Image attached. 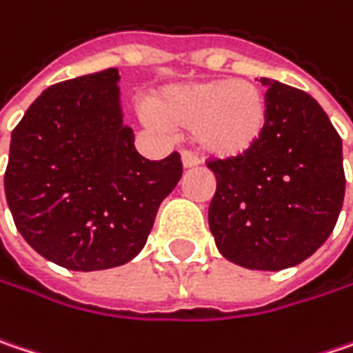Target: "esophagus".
Wrapping results in <instances>:
<instances>
[{
	"mask_svg": "<svg viewBox=\"0 0 353 353\" xmlns=\"http://www.w3.org/2000/svg\"><path fill=\"white\" fill-rule=\"evenodd\" d=\"M198 157L196 155H192L190 151H181V165H183V170H192V168H198Z\"/></svg>",
	"mask_w": 353,
	"mask_h": 353,
	"instance_id": "34e87169",
	"label": "esophagus"
}]
</instances>
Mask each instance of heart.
I'll return each instance as SVG.
<instances>
[{"label":"heart","mask_w":353,"mask_h":353,"mask_svg":"<svg viewBox=\"0 0 353 353\" xmlns=\"http://www.w3.org/2000/svg\"><path fill=\"white\" fill-rule=\"evenodd\" d=\"M151 117L179 131L210 159L248 155L265 135L269 101L259 84L216 79L170 84L149 101Z\"/></svg>","instance_id":"1"}]
</instances>
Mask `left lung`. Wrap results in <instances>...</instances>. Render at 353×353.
Returning <instances> with one entry per match:
<instances>
[{"mask_svg": "<svg viewBox=\"0 0 353 353\" xmlns=\"http://www.w3.org/2000/svg\"><path fill=\"white\" fill-rule=\"evenodd\" d=\"M269 121L244 157L212 161L208 224L224 259L250 271H283L332 234L343 204L341 139L307 92L263 77Z\"/></svg>", "mask_w": 353, "mask_h": 353, "instance_id": "8db88e82", "label": "left lung"}]
</instances>
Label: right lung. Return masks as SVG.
Here are the masks:
<instances>
[{
	"instance_id": "obj_1",
	"label": "right lung",
	"mask_w": 353,
	"mask_h": 353,
	"mask_svg": "<svg viewBox=\"0 0 353 353\" xmlns=\"http://www.w3.org/2000/svg\"><path fill=\"white\" fill-rule=\"evenodd\" d=\"M119 70L46 88L10 143L6 198L19 234L70 271L133 261L181 177L176 151L149 161L125 123Z\"/></svg>"
}]
</instances>
